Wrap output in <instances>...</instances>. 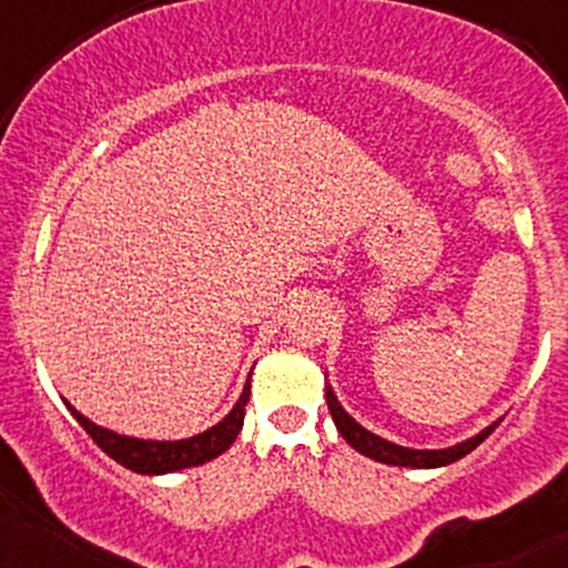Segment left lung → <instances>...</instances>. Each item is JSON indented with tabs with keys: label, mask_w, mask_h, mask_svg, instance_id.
<instances>
[{
	"label": "left lung",
	"mask_w": 568,
	"mask_h": 568,
	"mask_svg": "<svg viewBox=\"0 0 568 568\" xmlns=\"http://www.w3.org/2000/svg\"><path fill=\"white\" fill-rule=\"evenodd\" d=\"M325 399H327V409H331L338 434L344 436V439L349 442L357 453H362L365 457H373V460H378V463H386V466H405V468L449 466V463L466 457L470 449L479 447V444L487 439V436L495 432L497 426H500V420H495L491 426L484 428V432L470 436V439H466V442L455 444V447H447V449H409V447H399V444H394V442L381 439V436H375L367 432V428H362L359 423L354 420L344 407H341V402L336 399V394H333L331 386H325Z\"/></svg>",
	"instance_id": "obj_1"
}]
</instances>
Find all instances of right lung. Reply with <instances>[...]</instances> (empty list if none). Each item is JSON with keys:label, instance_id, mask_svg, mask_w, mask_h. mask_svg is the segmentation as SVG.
I'll list each match as a JSON object with an SVG mask.
<instances>
[{"label": "right lung", "instance_id": "obj_1", "mask_svg": "<svg viewBox=\"0 0 568 568\" xmlns=\"http://www.w3.org/2000/svg\"><path fill=\"white\" fill-rule=\"evenodd\" d=\"M251 394V381L245 384L241 399L235 402V407L230 409L227 418H222L216 426H211L209 432L190 436V439L180 442H153V439H134V436H121L115 432H108V428L98 426L84 415L79 413L77 407H71V402H65V407L71 409V415L77 418L84 432L92 436L94 444L113 457L115 463L134 470V474L145 476H159V474H172V470L203 466V463L214 460L230 449V444L237 439L243 428V415H245V402H248Z\"/></svg>", "mask_w": 568, "mask_h": 568}]
</instances>
